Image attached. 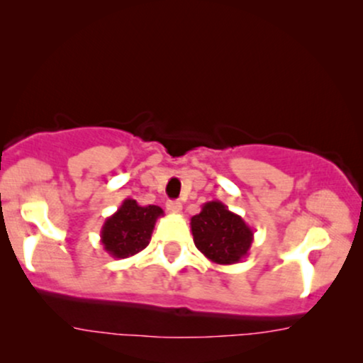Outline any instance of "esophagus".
I'll return each mask as SVG.
<instances>
[{"instance_id":"34e87169","label":"esophagus","mask_w":363,"mask_h":363,"mask_svg":"<svg viewBox=\"0 0 363 363\" xmlns=\"http://www.w3.org/2000/svg\"><path fill=\"white\" fill-rule=\"evenodd\" d=\"M167 210L169 213H180L182 212V203L178 200H168Z\"/></svg>"}]
</instances>
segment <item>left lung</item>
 Listing matches in <instances>:
<instances>
[{
    "label": "left lung",
    "mask_w": 363,
    "mask_h": 363,
    "mask_svg": "<svg viewBox=\"0 0 363 363\" xmlns=\"http://www.w3.org/2000/svg\"><path fill=\"white\" fill-rule=\"evenodd\" d=\"M190 227L195 247L210 262L222 266L242 261L254 240V232L244 218L218 200L203 203L200 213L190 218Z\"/></svg>",
    "instance_id": "8db88e82"
}]
</instances>
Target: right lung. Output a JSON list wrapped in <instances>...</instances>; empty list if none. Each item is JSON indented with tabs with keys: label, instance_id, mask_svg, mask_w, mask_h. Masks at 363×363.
Returning a JSON list of instances; mask_svg holds the SVG:
<instances>
[{
	"label": "right lung",
	"instance_id": "obj_1",
	"mask_svg": "<svg viewBox=\"0 0 363 363\" xmlns=\"http://www.w3.org/2000/svg\"><path fill=\"white\" fill-rule=\"evenodd\" d=\"M163 216V208L158 205L143 207L136 200L126 199L102 225V247L116 259H126L141 252L150 244L156 220Z\"/></svg>",
	"mask_w": 363,
	"mask_h": 363
}]
</instances>
